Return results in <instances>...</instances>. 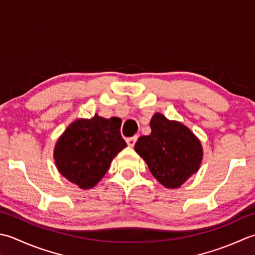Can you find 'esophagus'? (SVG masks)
<instances>
[{
    "mask_svg": "<svg viewBox=\"0 0 255 255\" xmlns=\"http://www.w3.org/2000/svg\"><path fill=\"white\" fill-rule=\"evenodd\" d=\"M136 141H137V136H133V137L128 138L127 139V143H128V145L129 147H133L134 145H135V143H136Z\"/></svg>",
    "mask_w": 255,
    "mask_h": 255,
    "instance_id": "34e87169",
    "label": "esophagus"
}]
</instances>
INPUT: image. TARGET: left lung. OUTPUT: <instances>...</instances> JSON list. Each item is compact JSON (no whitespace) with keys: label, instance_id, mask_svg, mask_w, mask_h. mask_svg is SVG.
Listing matches in <instances>:
<instances>
[{"label":"left lung","instance_id":"8db88e82","mask_svg":"<svg viewBox=\"0 0 255 255\" xmlns=\"http://www.w3.org/2000/svg\"><path fill=\"white\" fill-rule=\"evenodd\" d=\"M152 132L138 137L135 152L166 188L175 189L198 171L202 160L199 138L183 123L155 113L149 122Z\"/></svg>","mask_w":255,"mask_h":255}]
</instances>
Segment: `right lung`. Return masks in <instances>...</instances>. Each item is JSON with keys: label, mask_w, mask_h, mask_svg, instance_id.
<instances>
[{"label": "right lung", "mask_w": 255, "mask_h": 255, "mask_svg": "<svg viewBox=\"0 0 255 255\" xmlns=\"http://www.w3.org/2000/svg\"><path fill=\"white\" fill-rule=\"evenodd\" d=\"M122 120L78 119L66 128L54 149L59 173L81 189L95 187L106 175L112 159L127 147L121 136Z\"/></svg>", "instance_id": "right-lung-1"}]
</instances>
